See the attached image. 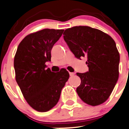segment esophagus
I'll use <instances>...</instances> for the list:
<instances>
[{
    "label": "esophagus",
    "mask_w": 129,
    "mask_h": 129,
    "mask_svg": "<svg viewBox=\"0 0 129 129\" xmlns=\"http://www.w3.org/2000/svg\"><path fill=\"white\" fill-rule=\"evenodd\" d=\"M69 74H70V75L71 77H72V76H74V75H75V73H74V72H69Z\"/></svg>",
    "instance_id": "1"
}]
</instances>
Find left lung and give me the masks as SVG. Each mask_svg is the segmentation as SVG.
<instances>
[{
	"instance_id": "1",
	"label": "left lung",
	"mask_w": 129,
	"mask_h": 129,
	"mask_svg": "<svg viewBox=\"0 0 129 129\" xmlns=\"http://www.w3.org/2000/svg\"><path fill=\"white\" fill-rule=\"evenodd\" d=\"M64 40L75 57H87L89 71L77 73L81 83L76 91L87 104L96 106L107 100L119 76L120 54L115 41L104 32L88 26L64 30Z\"/></svg>"
}]
</instances>
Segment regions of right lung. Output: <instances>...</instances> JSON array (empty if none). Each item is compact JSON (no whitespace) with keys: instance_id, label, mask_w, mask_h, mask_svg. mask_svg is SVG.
<instances>
[{"instance_id":"1","label":"right lung","mask_w":129,"mask_h":129,"mask_svg":"<svg viewBox=\"0 0 129 129\" xmlns=\"http://www.w3.org/2000/svg\"><path fill=\"white\" fill-rule=\"evenodd\" d=\"M63 29H45L25 37L18 47L14 68L16 81L27 103L34 109L46 112L59 100L61 90L69 79L67 70L54 73L46 69L51 50Z\"/></svg>"}]
</instances>
